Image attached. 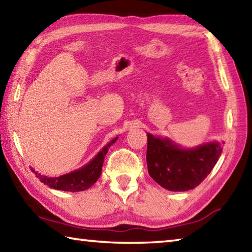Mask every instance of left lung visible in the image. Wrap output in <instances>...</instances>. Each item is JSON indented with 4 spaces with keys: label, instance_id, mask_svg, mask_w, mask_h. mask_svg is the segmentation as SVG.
I'll return each instance as SVG.
<instances>
[{
    "label": "left lung",
    "instance_id": "left-lung-1",
    "mask_svg": "<svg viewBox=\"0 0 252 252\" xmlns=\"http://www.w3.org/2000/svg\"><path fill=\"white\" fill-rule=\"evenodd\" d=\"M147 135L148 172L157 183L170 191L194 189L208 177L222 153L218 142L181 149L169 139Z\"/></svg>",
    "mask_w": 252,
    "mask_h": 252
}]
</instances>
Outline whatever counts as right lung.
Masks as SVG:
<instances>
[{
	"label": "right lung",
	"mask_w": 252,
	"mask_h": 252,
	"mask_svg": "<svg viewBox=\"0 0 252 252\" xmlns=\"http://www.w3.org/2000/svg\"><path fill=\"white\" fill-rule=\"evenodd\" d=\"M118 140L116 136L112 141H110L93 159L79 170H75L73 172L67 174H63L60 177H46L41 176L35 170L32 169V171L35 173L36 178L40 179V181L50 188L62 191H71V192H79L84 191L94 185L97 179L100 178L102 173V167H103L104 157L108 153L109 148Z\"/></svg>",
	"instance_id": "right-lung-1"
}]
</instances>
